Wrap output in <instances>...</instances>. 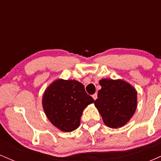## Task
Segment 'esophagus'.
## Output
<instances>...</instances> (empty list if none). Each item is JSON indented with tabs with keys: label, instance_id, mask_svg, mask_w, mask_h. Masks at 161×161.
I'll return each instance as SVG.
<instances>
[{
	"label": "esophagus",
	"instance_id": "1",
	"mask_svg": "<svg viewBox=\"0 0 161 161\" xmlns=\"http://www.w3.org/2000/svg\"><path fill=\"white\" fill-rule=\"evenodd\" d=\"M92 97H93L94 100H96V99H97V95L96 93L94 94V95H92Z\"/></svg>",
	"mask_w": 161,
	"mask_h": 161
}]
</instances>
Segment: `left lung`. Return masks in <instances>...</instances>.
I'll return each instance as SVG.
<instances>
[{
	"instance_id": "obj_1",
	"label": "left lung",
	"mask_w": 161,
	"mask_h": 161,
	"mask_svg": "<svg viewBox=\"0 0 161 161\" xmlns=\"http://www.w3.org/2000/svg\"><path fill=\"white\" fill-rule=\"evenodd\" d=\"M95 106L104 123L112 129L123 127L130 120L137 108V91L123 79H102Z\"/></svg>"
}]
</instances>
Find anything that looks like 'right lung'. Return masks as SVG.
<instances>
[{"mask_svg": "<svg viewBox=\"0 0 161 161\" xmlns=\"http://www.w3.org/2000/svg\"><path fill=\"white\" fill-rule=\"evenodd\" d=\"M94 101L79 81L58 79L45 89L42 107L48 120L56 128L70 132L79 126L83 110Z\"/></svg>", "mask_w": 161, "mask_h": 161, "instance_id": "1", "label": "right lung"}]
</instances>
